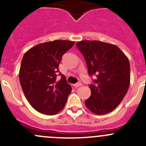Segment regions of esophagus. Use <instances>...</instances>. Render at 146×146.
<instances>
[{
    "label": "esophagus",
    "instance_id": "esophagus-1",
    "mask_svg": "<svg viewBox=\"0 0 146 146\" xmlns=\"http://www.w3.org/2000/svg\"><path fill=\"white\" fill-rule=\"evenodd\" d=\"M73 85H74V87H76V88H78V87L81 86L82 83H81V82H77V83L74 84Z\"/></svg>",
    "mask_w": 146,
    "mask_h": 146
}]
</instances>
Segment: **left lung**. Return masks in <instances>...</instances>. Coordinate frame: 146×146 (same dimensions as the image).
Segmentation results:
<instances>
[{"label": "left lung", "mask_w": 146, "mask_h": 146, "mask_svg": "<svg viewBox=\"0 0 146 146\" xmlns=\"http://www.w3.org/2000/svg\"><path fill=\"white\" fill-rule=\"evenodd\" d=\"M76 46L86 61L88 74L97 78L89 85L91 95L85 105L98 115L111 112L123 99L130 85L127 56L117 46L100 41H80Z\"/></svg>", "instance_id": "8db88e82"}]
</instances>
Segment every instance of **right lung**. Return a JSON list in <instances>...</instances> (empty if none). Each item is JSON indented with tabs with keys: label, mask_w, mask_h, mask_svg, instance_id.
Returning <instances> with one entry per match:
<instances>
[{
	"label": "right lung",
	"mask_w": 146,
	"mask_h": 146,
	"mask_svg": "<svg viewBox=\"0 0 146 146\" xmlns=\"http://www.w3.org/2000/svg\"><path fill=\"white\" fill-rule=\"evenodd\" d=\"M75 42L55 40L32 47L23 56L19 77L22 89L27 101L35 110L46 115H54L64 107L72 90L61 76L58 66L63 55Z\"/></svg>",
	"instance_id": "right-lung-1"
}]
</instances>
